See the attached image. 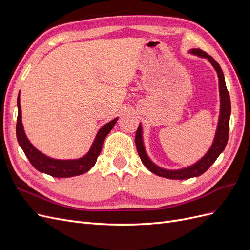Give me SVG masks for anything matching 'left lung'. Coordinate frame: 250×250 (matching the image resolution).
Returning a JSON list of instances; mask_svg holds the SVG:
<instances>
[{
  "mask_svg": "<svg viewBox=\"0 0 250 250\" xmlns=\"http://www.w3.org/2000/svg\"><path fill=\"white\" fill-rule=\"evenodd\" d=\"M191 54L197 55L202 58H207L208 62L214 66V69L217 72L218 79H219V94H220V115H219V121H218V126L215 134V139L213 144L209 148V150L206 153L202 158L195 163L192 166H188V167L178 169V170H168L158 167L152 161L150 160L145 146H144V141H143V129L142 125H139V128L135 133V146H137L138 153L141 157L142 163L146 166L147 169L154 173L157 176H162L165 178L169 179H188L192 177H197L200 176L201 174L206 172L211 165L215 163V161L220 155L223 150L228 144L229 141V118H230V98L229 90L226 88L225 84V79L224 75L221 70L220 65L216 62V60L207 54L206 52H203L200 49H192L190 51Z\"/></svg>",
  "mask_w": 250,
  "mask_h": 250,
  "instance_id": "left-lung-1",
  "label": "left lung"
}]
</instances>
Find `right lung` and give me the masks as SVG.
Segmentation results:
<instances>
[{"instance_id":"add662e5","label":"right lung","mask_w":250,"mask_h":250,"mask_svg":"<svg viewBox=\"0 0 250 250\" xmlns=\"http://www.w3.org/2000/svg\"><path fill=\"white\" fill-rule=\"evenodd\" d=\"M117 120L118 118L113 119L110 122L100 128L92 144V147H90L88 152L85 155L77 158V160H55V158H51L46 154L42 153L28 140L24 130V126H22L21 123V109L19 94L17 139L21 148L28 157L29 162L32 164V166L37 171L46 173L48 175L58 178L78 176L81 175V174L86 173L94 167L97 162V158L102 150L103 142L117 123Z\"/></svg>"}]
</instances>
